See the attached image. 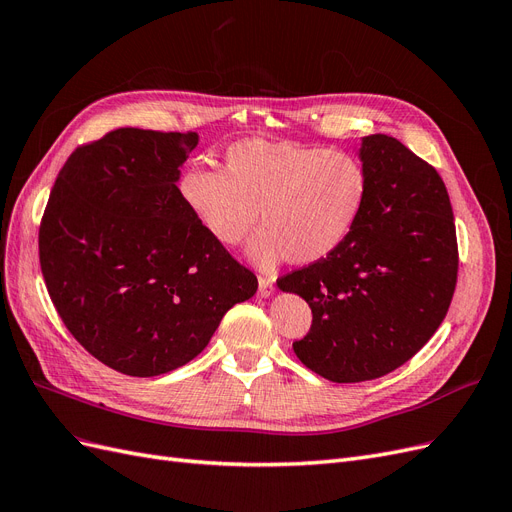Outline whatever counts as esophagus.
<instances>
[{"label":"esophagus","instance_id":"1","mask_svg":"<svg viewBox=\"0 0 512 512\" xmlns=\"http://www.w3.org/2000/svg\"><path fill=\"white\" fill-rule=\"evenodd\" d=\"M258 294L262 299H267L273 294V282L269 280V277H258Z\"/></svg>","mask_w":512,"mask_h":512}]
</instances>
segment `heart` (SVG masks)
<instances>
[{
  "label": "heart",
  "mask_w": 512,
  "mask_h": 512,
  "mask_svg": "<svg viewBox=\"0 0 512 512\" xmlns=\"http://www.w3.org/2000/svg\"><path fill=\"white\" fill-rule=\"evenodd\" d=\"M183 205L209 235L237 245L265 224L247 254L262 269L331 256L359 224L369 196L365 164L348 151L245 138L226 151V173L192 164L179 177Z\"/></svg>",
  "instance_id": "1"
}]
</instances>
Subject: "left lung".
<instances>
[{
  "mask_svg": "<svg viewBox=\"0 0 512 512\" xmlns=\"http://www.w3.org/2000/svg\"><path fill=\"white\" fill-rule=\"evenodd\" d=\"M359 160L369 196L331 256L277 280L312 307L299 361L331 382H365L410 361L442 324L457 284L451 198L438 170L397 138L371 134Z\"/></svg>",
  "mask_w": 512,
  "mask_h": 512,
  "instance_id": "left-lung-1",
  "label": "left lung"
}]
</instances>
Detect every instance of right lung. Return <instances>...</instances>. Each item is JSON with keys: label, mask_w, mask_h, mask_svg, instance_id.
I'll use <instances>...</instances> for the list:
<instances>
[{"label": "right lung", "mask_w": 512, "mask_h": 512, "mask_svg": "<svg viewBox=\"0 0 512 512\" xmlns=\"http://www.w3.org/2000/svg\"><path fill=\"white\" fill-rule=\"evenodd\" d=\"M196 145V132H108L66 160L42 215L40 267L59 318L126 376L190 363L258 288L179 196Z\"/></svg>", "instance_id": "right-lung-1"}]
</instances>
